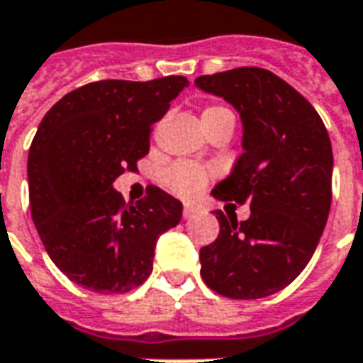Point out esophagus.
Masks as SVG:
<instances>
[{
  "label": "esophagus",
  "instance_id": "esophagus-1",
  "mask_svg": "<svg viewBox=\"0 0 363 363\" xmlns=\"http://www.w3.org/2000/svg\"><path fill=\"white\" fill-rule=\"evenodd\" d=\"M196 213H198V209H196V207L184 206V209H182V217H184V218H192L194 215H196Z\"/></svg>",
  "mask_w": 363,
  "mask_h": 363
}]
</instances>
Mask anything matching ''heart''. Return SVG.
<instances>
[{"instance_id":"1","label":"heart","mask_w":363,"mask_h":363,"mask_svg":"<svg viewBox=\"0 0 363 363\" xmlns=\"http://www.w3.org/2000/svg\"><path fill=\"white\" fill-rule=\"evenodd\" d=\"M220 118H232L234 116L228 108L225 106H207L201 114V121L203 127L209 125L211 121H217ZM207 181H209V171L200 167V165H194V163L179 162L175 165H171L169 169L163 173V184L165 188L173 192L179 198H194L206 188Z\"/></svg>"}]
</instances>
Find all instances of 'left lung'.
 <instances>
[{"label": "left lung", "instance_id": "left-lung-1", "mask_svg": "<svg viewBox=\"0 0 363 363\" xmlns=\"http://www.w3.org/2000/svg\"><path fill=\"white\" fill-rule=\"evenodd\" d=\"M194 83L230 102L243 125V154L211 194L251 207L242 223L215 211L220 230L200 249L201 278L223 297H268L303 272L328 223V129L311 102L264 68H234Z\"/></svg>", "mask_w": 363, "mask_h": 363}]
</instances>
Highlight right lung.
Instances as JSON below:
<instances>
[{
    "mask_svg": "<svg viewBox=\"0 0 363 363\" xmlns=\"http://www.w3.org/2000/svg\"><path fill=\"white\" fill-rule=\"evenodd\" d=\"M188 79H102L60 99L28 154L30 209L51 261L74 284L121 295L150 276L157 238L177 226L182 203L148 186L125 203L114 181L150 150L152 125Z\"/></svg>",
    "mask_w": 363,
    "mask_h": 363,
    "instance_id": "add662e5",
    "label": "right lung"
}]
</instances>
